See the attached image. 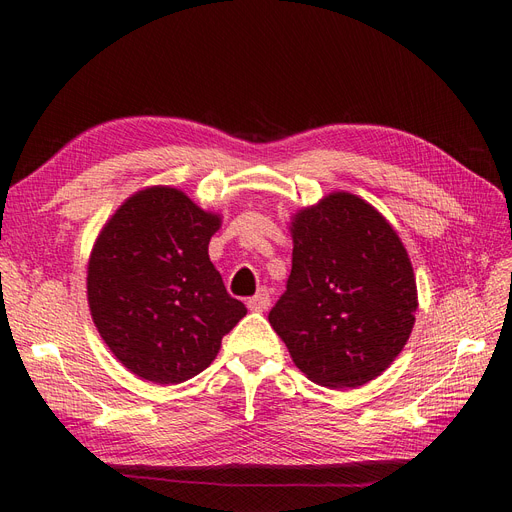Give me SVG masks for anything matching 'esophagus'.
I'll use <instances>...</instances> for the list:
<instances>
[{
  "label": "esophagus",
  "instance_id": "esophagus-1",
  "mask_svg": "<svg viewBox=\"0 0 512 512\" xmlns=\"http://www.w3.org/2000/svg\"><path fill=\"white\" fill-rule=\"evenodd\" d=\"M269 305H271V299H269L267 288H260L252 299H247V307H250L252 312H267Z\"/></svg>",
  "mask_w": 512,
  "mask_h": 512
}]
</instances>
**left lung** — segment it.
Segmentation results:
<instances>
[{
	"label": "left lung",
	"instance_id": "left-lung-1",
	"mask_svg": "<svg viewBox=\"0 0 512 512\" xmlns=\"http://www.w3.org/2000/svg\"><path fill=\"white\" fill-rule=\"evenodd\" d=\"M292 271L269 312L294 365L327 389L376 380L404 350L418 307L410 256L367 200L331 192L290 218Z\"/></svg>",
	"mask_w": 512,
	"mask_h": 512
}]
</instances>
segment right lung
<instances>
[{
    "instance_id": "right-lung-1",
    "label": "right lung",
    "mask_w": 512,
    "mask_h": 512,
    "mask_svg": "<svg viewBox=\"0 0 512 512\" xmlns=\"http://www.w3.org/2000/svg\"><path fill=\"white\" fill-rule=\"evenodd\" d=\"M222 215L170 185L128 196L106 220L87 262V303L104 344L134 376L179 384L220 352L247 314L209 258Z\"/></svg>"
}]
</instances>
